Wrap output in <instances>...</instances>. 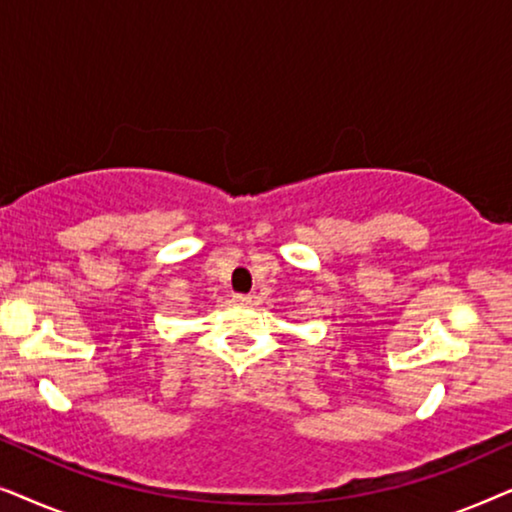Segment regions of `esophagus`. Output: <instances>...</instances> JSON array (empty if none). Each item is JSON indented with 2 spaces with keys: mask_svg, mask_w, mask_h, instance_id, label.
<instances>
[{
  "mask_svg": "<svg viewBox=\"0 0 512 512\" xmlns=\"http://www.w3.org/2000/svg\"><path fill=\"white\" fill-rule=\"evenodd\" d=\"M233 300H235L237 305H249L251 303V296H249V293H235Z\"/></svg>",
  "mask_w": 512,
  "mask_h": 512,
  "instance_id": "1",
  "label": "esophagus"
}]
</instances>
